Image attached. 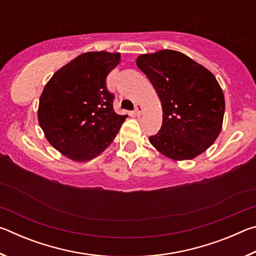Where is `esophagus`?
Here are the masks:
<instances>
[{
    "mask_svg": "<svg viewBox=\"0 0 256 256\" xmlns=\"http://www.w3.org/2000/svg\"><path fill=\"white\" fill-rule=\"evenodd\" d=\"M142 112H144V106H142L141 104H136V110H134V112H136V115L140 116L142 114Z\"/></svg>",
    "mask_w": 256,
    "mask_h": 256,
    "instance_id": "obj_1",
    "label": "esophagus"
}]
</instances>
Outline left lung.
I'll return each mask as SVG.
<instances>
[{
  "label": "left lung",
  "mask_w": 256,
  "mask_h": 256,
  "mask_svg": "<svg viewBox=\"0 0 256 256\" xmlns=\"http://www.w3.org/2000/svg\"><path fill=\"white\" fill-rule=\"evenodd\" d=\"M162 107V125L150 144L172 160H188L214 144L222 128L224 97L212 73L177 50L138 56Z\"/></svg>",
  "instance_id": "1"
}]
</instances>
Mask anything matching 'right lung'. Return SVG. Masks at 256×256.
I'll return each instance as SVG.
<instances>
[{"instance_id": "add662e5", "label": "right lung", "mask_w": 256, "mask_h": 256, "mask_svg": "<svg viewBox=\"0 0 256 256\" xmlns=\"http://www.w3.org/2000/svg\"><path fill=\"white\" fill-rule=\"evenodd\" d=\"M120 53L88 52L47 82L40 98L38 122L47 141L74 162H89L110 146L128 115L116 114L106 78Z\"/></svg>"}]
</instances>
